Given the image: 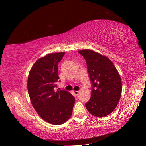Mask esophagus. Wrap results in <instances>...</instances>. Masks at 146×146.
<instances>
[{
	"mask_svg": "<svg viewBox=\"0 0 146 146\" xmlns=\"http://www.w3.org/2000/svg\"><path fill=\"white\" fill-rule=\"evenodd\" d=\"M73 92H74V94H75L76 95H78V94H79V91H76V90H74V91H73Z\"/></svg>",
	"mask_w": 146,
	"mask_h": 146,
	"instance_id": "34e87169",
	"label": "esophagus"
}]
</instances>
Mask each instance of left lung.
<instances>
[{"mask_svg":"<svg viewBox=\"0 0 146 146\" xmlns=\"http://www.w3.org/2000/svg\"><path fill=\"white\" fill-rule=\"evenodd\" d=\"M78 52L86 61L92 84L91 97L85 104L87 110L96 117L111 114L117 106L122 94V81L112 62L90 49Z\"/></svg>","mask_w":146,"mask_h":146,"instance_id":"obj_1","label":"left lung"}]
</instances>
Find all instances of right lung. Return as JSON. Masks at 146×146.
Returning a JSON list of instances; mask_svg holds the SVG:
<instances>
[{"label": "right lung", "mask_w": 146, "mask_h": 146, "mask_svg": "<svg viewBox=\"0 0 146 146\" xmlns=\"http://www.w3.org/2000/svg\"><path fill=\"white\" fill-rule=\"evenodd\" d=\"M64 54L65 52L52 53L37 60L29 72L27 81L32 106L41 119L56 125L68 120L75 102L68 92L54 90L59 80L58 64Z\"/></svg>", "instance_id": "1"}]
</instances>
